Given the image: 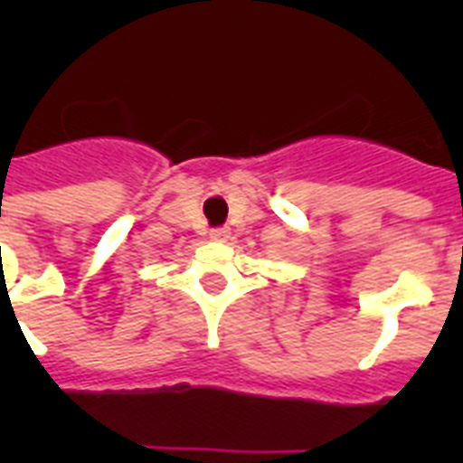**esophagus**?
<instances>
[{
  "instance_id": "34e87169",
  "label": "esophagus",
  "mask_w": 463,
  "mask_h": 463,
  "mask_svg": "<svg viewBox=\"0 0 463 463\" xmlns=\"http://www.w3.org/2000/svg\"><path fill=\"white\" fill-rule=\"evenodd\" d=\"M229 234H232V229L229 227H215V229H211V239L213 241H227L229 239Z\"/></svg>"
}]
</instances>
